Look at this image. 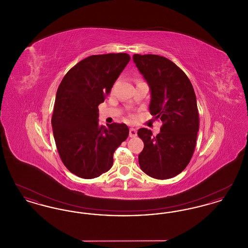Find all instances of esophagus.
I'll use <instances>...</instances> for the list:
<instances>
[{
  "label": "esophagus",
  "mask_w": 248,
  "mask_h": 248,
  "mask_svg": "<svg viewBox=\"0 0 248 248\" xmlns=\"http://www.w3.org/2000/svg\"><path fill=\"white\" fill-rule=\"evenodd\" d=\"M137 134H138V131H137V129H135V128H133V127H132V128H130V138H135V137H137Z\"/></svg>",
  "instance_id": "34e87169"
}]
</instances>
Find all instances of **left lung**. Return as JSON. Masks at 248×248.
I'll return each instance as SVG.
<instances>
[{
    "instance_id": "1",
    "label": "left lung",
    "mask_w": 248,
    "mask_h": 248,
    "mask_svg": "<svg viewBox=\"0 0 248 248\" xmlns=\"http://www.w3.org/2000/svg\"><path fill=\"white\" fill-rule=\"evenodd\" d=\"M133 60L151 88L150 112L163 123L161 132L140 128L144 143L139 155L142 171L156 179L180 174L193 155L199 130V112L194 89L185 72L158 55L135 54Z\"/></svg>"
}]
</instances>
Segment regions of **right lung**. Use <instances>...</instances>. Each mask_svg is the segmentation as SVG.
Masks as SVG:
<instances>
[{
    "label": "right lung",
    "instance_id": "right-lung-1",
    "mask_svg": "<svg viewBox=\"0 0 248 248\" xmlns=\"http://www.w3.org/2000/svg\"><path fill=\"white\" fill-rule=\"evenodd\" d=\"M126 53L94 55L81 60L66 73L59 84L52 127L59 157L77 177L91 179L108 172L113 154L129 129L124 124H98V105L124 71Z\"/></svg>",
    "mask_w": 248,
    "mask_h": 248
}]
</instances>
